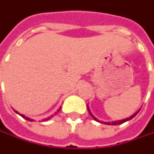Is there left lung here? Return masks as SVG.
<instances>
[{"label":"left lung","instance_id":"left-lung-1","mask_svg":"<svg viewBox=\"0 0 154 154\" xmlns=\"http://www.w3.org/2000/svg\"><path fill=\"white\" fill-rule=\"evenodd\" d=\"M88 112H89V114H90V115H91V116H92V117H93V118H94V119H95L96 121H97V119H96V118H95V117H94V116L92 115V113L90 112V111H89L88 107ZM137 113H138V112H137V113H135L134 115H132L131 117H129V118H127V119H125V120H122V121H119V122H112V123H110V122L106 123V124H108V125H120V124H122V123H124V122H127V121H129V120L133 119V118H134V117H135V116H136V115H137ZM98 122H99V121H98Z\"/></svg>","mask_w":154,"mask_h":154}]
</instances>
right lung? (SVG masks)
Segmentation results:
<instances>
[{
	"label": "right lung",
	"mask_w": 154,
	"mask_h": 154,
	"mask_svg": "<svg viewBox=\"0 0 154 154\" xmlns=\"http://www.w3.org/2000/svg\"><path fill=\"white\" fill-rule=\"evenodd\" d=\"M20 115H21V114H20ZM21 116H22V117H23V118H25V119H26V120H27V121H30V122H32V120H30V119H29V118H27V117H25V116H24V115H21ZM48 120H49V118H48V119H46V120H45V121H48Z\"/></svg>",
	"instance_id": "right-lung-1"
}]
</instances>
